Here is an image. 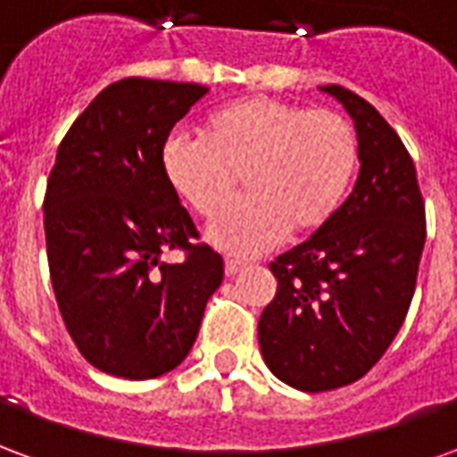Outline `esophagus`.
<instances>
[{"instance_id":"esophagus-1","label":"esophagus","mask_w":457,"mask_h":457,"mask_svg":"<svg viewBox=\"0 0 457 457\" xmlns=\"http://www.w3.org/2000/svg\"><path fill=\"white\" fill-rule=\"evenodd\" d=\"M242 267H245V264L237 262V259H225V277H235Z\"/></svg>"}]
</instances>
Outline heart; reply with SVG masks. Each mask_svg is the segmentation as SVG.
Wrapping results in <instances>:
<instances>
[{
  "instance_id": "b5f03b06",
  "label": "heart",
  "mask_w": 457,
  "mask_h": 457,
  "mask_svg": "<svg viewBox=\"0 0 457 457\" xmlns=\"http://www.w3.org/2000/svg\"><path fill=\"white\" fill-rule=\"evenodd\" d=\"M360 161L357 131L343 114L277 97H245L212 112L205 137L173 131L161 169L198 218L215 220L242 186L249 195L210 228L208 239L235 257L267 252L294 229L330 222Z\"/></svg>"
}]
</instances>
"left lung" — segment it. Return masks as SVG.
I'll list each match as a JSON object with an SVG mask.
<instances>
[{
	"label": "left lung",
	"instance_id": "left-lung-1",
	"mask_svg": "<svg viewBox=\"0 0 457 457\" xmlns=\"http://www.w3.org/2000/svg\"><path fill=\"white\" fill-rule=\"evenodd\" d=\"M353 117L360 176L328 225L271 262L277 296L259 318L271 372L301 392H330L379 362L411 306L426 208L409 151L382 114L323 85Z\"/></svg>",
	"mask_w": 457,
	"mask_h": 457
}]
</instances>
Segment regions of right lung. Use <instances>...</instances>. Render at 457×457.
Instances as JSON below:
<instances>
[{"mask_svg":"<svg viewBox=\"0 0 457 457\" xmlns=\"http://www.w3.org/2000/svg\"><path fill=\"white\" fill-rule=\"evenodd\" d=\"M208 87L149 78L107 85L58 146L44 198L48 269L68 333L87 362L124 379L179 367L198 337L222 257L161 169L173 124ZM183 248L180 265L160 254Z\"/></svg>","mask_w":457,"mask_h":457,"instance_id":"obj_1","label":"right lung"}]
</instances>
